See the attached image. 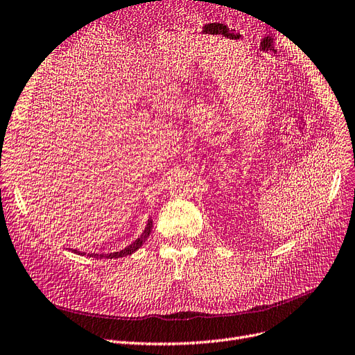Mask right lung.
I'll return each mask as SVG.
<instances>
[{"mask_svg": "<svg viewBox=\"0 0 355 355\" xmlns=\"http://www.w3.org/2000/svg\"><path fill=\"white\" fill-rule=\"evenodd\" d=\"M151 230H153V218L150 217L148 221H147L146 229H144L143 233H141V236L135 240V242H132L130 246L123 248L119 252H110V253H90L89 252V253H86V252H80L77 249H71V250H73L74 253H78V254H87V257L96 258V259H103V258H106V259H118V258H122V257H128V254H132L134 252H137L141 246L146 243V240L148 239Z\"/></svg>", "mask_w": 355, "mask_h": 355, "instance_id": "right-lung-1", "label": "right lung"}]
</instances>
